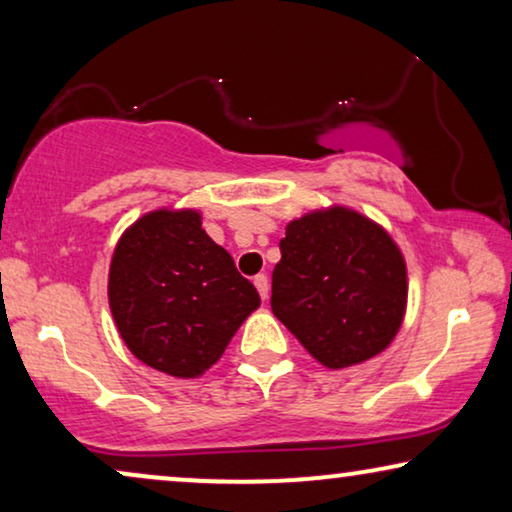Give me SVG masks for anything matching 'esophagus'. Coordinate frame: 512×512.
<instances>
[{
    "label": "esophagus",
    "instance_id": "34e87169",
    "mask_svg": "<svg viewBox=\"0 0 512 512\" xmlns=\"http://www.w3.org/2000/svg\"><path fill=\"white\" fill-rule=\"evenodd\" d=\"M254 284H256L258 293H261V298H263V300H268V293H270L268 277H265V275H256V277H254Z\"/></svg>",
    "mask_w": 512,
    "mask_h": 512
}]
</instances>
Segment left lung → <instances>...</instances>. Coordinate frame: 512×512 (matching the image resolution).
Wrapping results in <instances>:
<instances>
[{"label": "left lung", "instance_id": "left-lung-1", "mask_svg": "<svg viewBox=\"0 0 512 512\" xmlns=\"http://www.w3.org/2000/svg\"><path fill=\"white\" fill-rule=\"evenodd\" d=\"M272 272V312L326 368L380 354L401 328L408 275L384 228L345 207L286 226Z\"/></svg>", "mask_w": 512, "mask_h": 512}]
</instances>
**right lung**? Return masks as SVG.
I'll return each mask as SVG.
<instances>
[{
    "instance_id": "add662e5",
    "label": "right lung",
    "mask_w": 512,
    "mask_h": 512,
    "mask_svg": "<svg viewBox=\"0 0 512 512\" xmlns=\"http://www.w3.org/2000/svg\"><path fill=\"white\" fill-rule=\"evenodd\" d=\"M258 305L254 284L193 209L146 214L116 244L111 314L130 352L160 373H205Z\"/></svg>"
}]
</instances>
